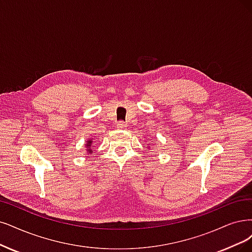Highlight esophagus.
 Segmentation results:
<instances>
[{
	"label": "esophagus",
	"instance_id": "1",
	"mask_svg": "<svg viewBox=\"0 0 252 252\" xmlns=\"http://www.w3.org/2000/svg\"><path fill=\"white\" fill-rule=\"evenodd\" d=\"M116 127L118 129H125L126 127V124L124 123V121H119V123L116 125Z\"/></svg>",
	"mask_w": 252,
	"mask_h": 252
}]
</instances>
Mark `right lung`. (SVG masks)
Here are the masks:
<instances>
[{
	"label": "right lung",
	"instance_id": "1",
	"mask_svg": "<svg viewBox=\"0 0 252 252\" xmlns=\"http://www.w3.org/2000/svg\"><path fill=\"white\" fill-rule=\"evenodd\" d=\"M92 144H93V139L92 138H88V140L86 141V144H85V147H86V153L88 155H91L93 152L92 150Z\"/></svg>",
	"mask_w": 252,
	"mask_h": 252
}]
</instances>
